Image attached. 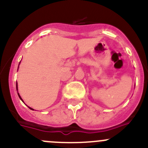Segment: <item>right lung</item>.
Masks as SVG:
<instances>
[{
    "mask_svg": "<svg viewBox=\"0 0 148 148\" xmlns=\"http://www.w3.org/2000/svg\"><path fill=\"white\" fill-rule=\"evenodd\" d=\"M16 89H17V91H18V85H17V84H16ZM18 95L19 98H20V99H21V100H22V101H23V99H22V98H21V96H20V95H19V94H18ZM28 108H29V109H31V110H34V109L31 108V107H28Z\"/></svg>",
    "mask_w": 148,
    "mask_h": 148,
    "instance_id": "right-lung-1",
    "label": "right lung"
}]
</instances>
